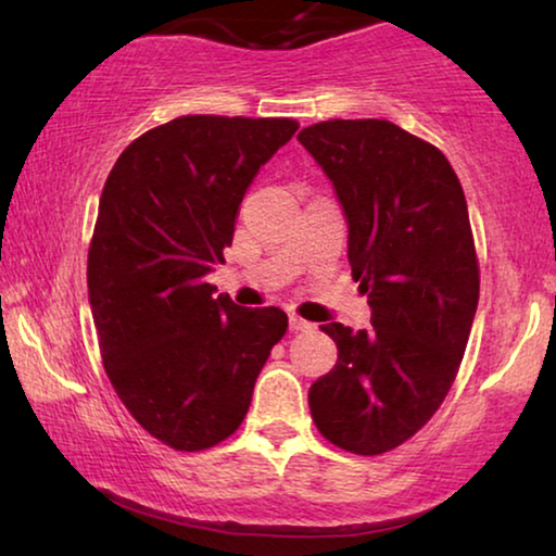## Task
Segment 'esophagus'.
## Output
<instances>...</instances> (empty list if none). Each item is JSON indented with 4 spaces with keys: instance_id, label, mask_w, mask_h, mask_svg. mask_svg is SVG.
Wrapping results in <instances>:
<instances>
[{
    "instance_id": "obj_1",
    "label": "esophagus",
    "mask_w": 556,
    "mask_h": 556,
    "mask_svg": "<svg viewBox=\"0 0 556 556\" xmlns=\"http://www.w3.org/2000/svg\"><path fill=\"white\" fill-rule=\"evenodd\" d=\"M288 324H291V331H311V329H314V324L306 321V318L295 316V314H291V318H288Z\"/></svg>"
}]
</instances>
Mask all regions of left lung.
<instances>
[{
    "instance_id": "left-lung-1",
    "label": "left lung",
    "mask_w": 556,
    "mask_h": 556,
    "mask_svg": "<svg viewBox=\"0 0 556 556\" xmlns=\"http://www.w3.org/2000/svg\"><path fill=\"white\" fill-rule=\"evenodd\" d=\"M299 141L333 185L371 329L324 324L339 359L308 390L316 428L356 455L392 451L443 405L478 306L466 194L443 151L379 118L321 121Z\"/></svg>"
}]
</instances>
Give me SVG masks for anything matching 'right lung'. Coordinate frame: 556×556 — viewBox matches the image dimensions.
Returning <instances> with one entry per match:
<instances>
[{"mask_svg":"<svg viewBox=\"0 0 556 556\" xmlns=\"http://www.w3.org/2000/svg\"><path fill=\"white\" fill-rule=\"evenodd\" d=\"M291 118L181 116L126 147L105 179L88 250V301L113 390L174 451H204L245 420L255 379L288 329L204 276L225 263L261 166Z\"/></svg>","mask_w":556,"mask_h":556,"instance_id":"obj_1","label":"right lung"}]
</instances>
